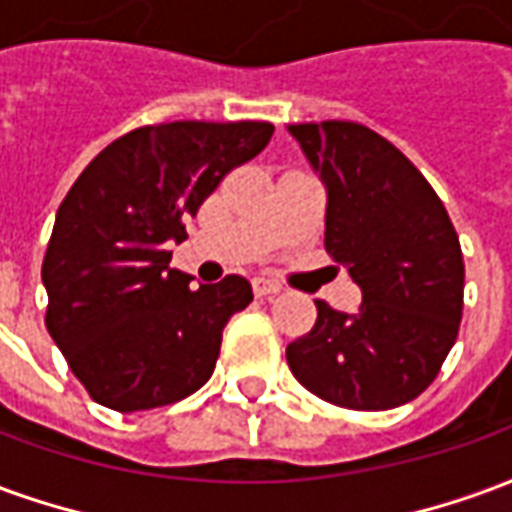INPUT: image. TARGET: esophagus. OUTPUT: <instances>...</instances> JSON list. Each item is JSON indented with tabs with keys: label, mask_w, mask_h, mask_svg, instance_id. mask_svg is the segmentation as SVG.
Masks as SVG:
<instances>
[{
	"label": "esophagus",
	"mask_w": 512,
	"mask_h": 512,
	"mask_svg": "<svg viewBox=\"0 0 512 512\" xmlns=\"http://www.w3.org/2000/svg\"><path fill=\"white\" fill-rule=\"evenodd\" d=\"M252 290H255L257 299H263V296H274V293H279V290H282V285H279L277 279L255 277L252 279Z\"/></svg>",
	"instance_id": "34e87169"
}]
</instances>
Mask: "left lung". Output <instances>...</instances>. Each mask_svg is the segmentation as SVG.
<instances>
[{
	"label": "left lung",
	"mask_w": 512,
	"mask_h": 512,
	"mask_svg": "<svg viewBox=\"0 0 512 512\" xmlns=\"http://www.w3.org/2000/svg\"><path fill=\"white\" fill-rule=\"evenodd\" d=\"M329 191L323 246L362 288L354 315L315 301L290 373L326 403L386 411L439 376L463 315V255L439 194L389 139L351 120L290 126Z\"/></svg>",
	"instance_id": "left-lung-1"
}]
</instances>
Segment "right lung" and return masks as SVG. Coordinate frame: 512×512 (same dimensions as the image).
Returning a JSON list of instances; mask_svg holds the SVG:
<instances>
[{
	"label": "right lung",
	"instance_id": "add662e5",
	"mask_svg": "<svg viewBox=\"0 0 512 512\" xmlns=\"http://www.w3.org/2000/svg\"><path fill=\"white\" fill-rule=\"evenodd\" d=\"M271 134L255 120L134 128L65 194L43 257L46 329L95 403L161 408L213 376L224 326L249 307L252 285L230 274L189 288V274L169 268V246Z\"/></svg>",
	"mask_w": 512,
	"mask_h": 512
}]
</instances>
